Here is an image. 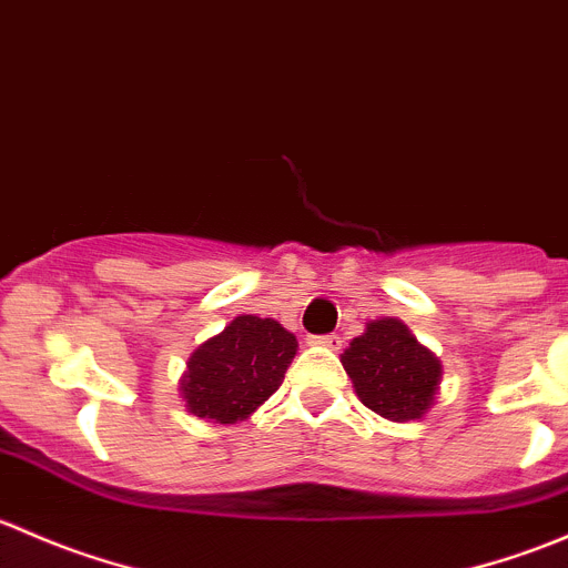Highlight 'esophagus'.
<instances>
[{
	"label": "esophagus",
	"mask_w": 568,
	"mask_h": 568,
	"mask_svg": "<svg viewBox=\"0 0 568 568\" xmlns=\"http://www.w3.org/2000/svg\"><path fill=\"white\" fill-rule=\"evenodd\" d=\"M311 343H313V346L337 348V346H341V337H337V335H316V337H311Z\"/></svg>",
	"instance_id": "esophagus-1"
}]
</instances>
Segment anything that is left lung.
I'll list each match as a JSON object with an SVG mask.
<instances>
[{
  "mask_svg": "<svg viewBox=\"0 0 568 568\" xmlns=\"http://www.w3.org/2000/svg\"><path fill=\"white\" fill-rule=\"evenodd\" d=\"M341 363L354 393L387 420H420L437 398L443 365L398 318H376L348 343Z\"/></svg>",
  "mask_w": 568,
  "mask_h": 568,
  "instance_id": "1",
  "label": "left lung"
}]
</instances>
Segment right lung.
I'll use <instances>...</instances> for the list:
<instances>
[{
    "label": "right lung",
    "mask_w": 568,
    "mask_h": 568,
    "mask_svg": "<svg viewBox=\"0 0 568 568\" xmlns=\"http://www.w3.org/2000/svg\"><path fill=\"white\" fill-rule=\"evenodd\" d=\"M296 348V337L274 318L236 316L189 357L181 379L186 409L209 423L247 420L283 385Z\"/></svg>",
    "instance_id": "obj_1"
}]
</instances>
